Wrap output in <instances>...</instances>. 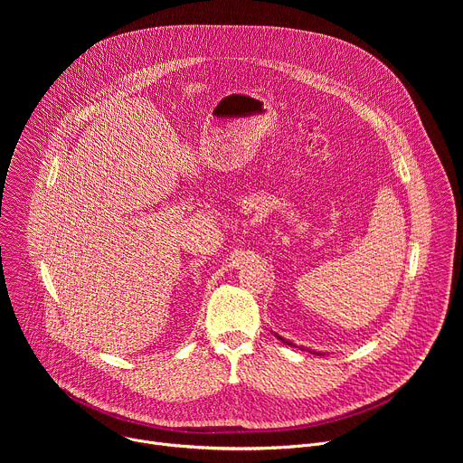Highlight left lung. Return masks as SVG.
<instances>
[{
  "mask_svg": "<svg viewBox=\"0 0 463 463\" xmlns=\"http://www.w3.org/2000/svg\"><path fill=\"white\" fill-rule=\"evenodd\" d=\"M279 339H280V341H284L282 337H279ZM284 343H286V345H291V346H295V345H293V343H289V341H284ZM313 354H315V352H313Z\"/></svg>",
  "mask_w": 463,
  "mask_h": 463,
  "instance_id": "1",
  "label": "left lung"
}]
</instances>
